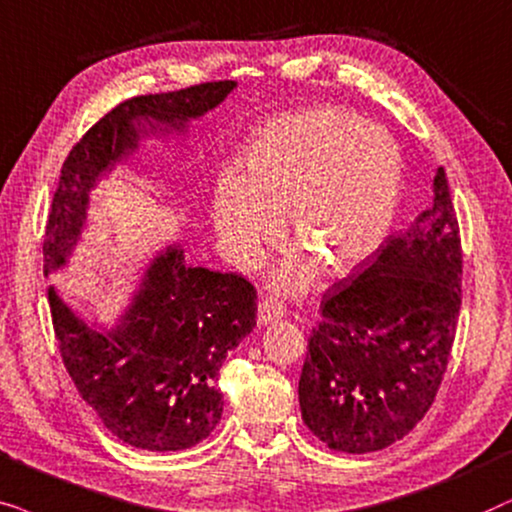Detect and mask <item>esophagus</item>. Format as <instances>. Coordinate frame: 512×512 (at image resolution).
Masks as SVG:
<instances>
[{
    "label": "esophagus",
    "instance_id": "34e87169",
    "mask_svg": "<svg viewBox=\"0 0 512 512\" xmlns=\"http://www.w3.org/2000/svg\"><path fill=\"white\" fill-rule=\"evenodd\" d=\"M285 313H288L285 304L278 302L274 297L262 299L260 306H257V320H260V325H269L274 323V320H281Z\"/></svg>",
    "mask_w": 512,
    "mask_h": 512
}]
</instances>
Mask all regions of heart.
Segmentation results:
<instances>
[{
  "label": "heart",
  "instance_id": "obj_1",
  "mask_svg": "<svg viewBox=\"0 0 512 512\" xmlns=\"http://www.w3.org/2000/svg\"><path fill=\"white\" fill-rule=\"evenodd\" d=\"M398 185L400 159L388 135L342 107H311L276 119L257 138L243 180L217 182L213 224L229 260L252 267L288 213V234L302 250L285 257L276 281L297 290L316 262L344 274L379 248Z\"/></svg>",
  "mask_w": 512,
  "mask_h": 512
}]
</instances>
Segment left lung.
<instances>
[{
    "mask_svg": "<svg viewBox=\"0 0 512 512\" xmlns=\"http://www.w3.org/2000/svg\"><path fill=\"white\" fill-rule=\"evenodd\" d=\"M433 206L395 231L320 302L299 407L330 449L365 454L405 438L445 379L461 309L463 250L445 170Z\"/></svg>",
    "mask_w": 512,
    "mask_h": 512,
    "instance_id": "8db88e82",
    "label": "left lung"
}]
</instances>
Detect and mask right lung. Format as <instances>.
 I'll use <instances>...</instances> for the list:
<instances>
[{
    "mask_svg": "<svg viewBox=\"0 0 512 512\" xmlns=\"http://www.w3.org/2000/svg\"><path fill=\"white\" fill-rule=\"evenodd\" d=\"M234 86L206 81L138 95L95 121L60 170L44 229V274L65 262L95 177L133 149L135 119L175 128L220 105ZM49 306L65 370L107 431L131 447L177 452L208 438L222 419L217 377L227 351L255 327L257 290L238 274L189 267L175 248L156 260L138 304L112 332L81 323L53 288Z\"/></svg>",
    "mask_w": 512,
    "mask_h": 512,
    "instance_id": "add662e5",
    "label": "right lung"
}]
</instances>
